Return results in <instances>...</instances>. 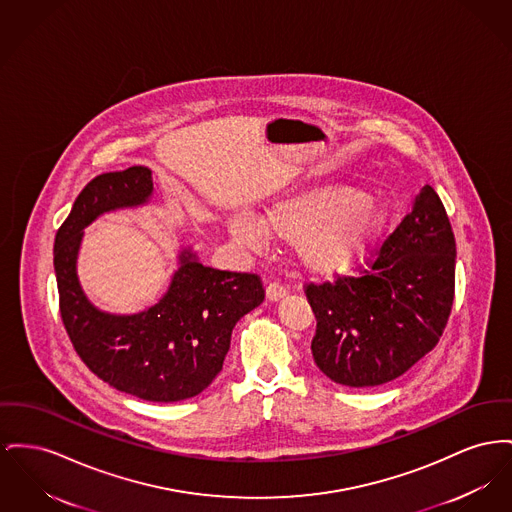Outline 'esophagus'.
Wrapping results in <instances>:
<instances>
[{
  "instance_id": "34e87169",
  "label": "esophagus",
  "mask_w": 512,
  "mask_h": 512,
  "mask_svg": "<svg viewBox=\"0 0 512 512\" xmlns=\"http://www.w3.org/2000/svg\"><path fill=\"white\" fill-rule=\"evenodd\" d=\"M286 286L284 284H280V282H271L269 286H267V300L278 301L282 300L284 296H286Z\"/></svg>"
}]
</instances>
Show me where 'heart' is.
Returning a JSON list of instances; mask_svg holds the SVG:
<instances>
[{"instance_id":"heart-1","label":"heart","mask_w":512,"mask_h":512,"mask_svg":"<svg viewBox=\"0 0 512 512\" xmlns=\"http://www.w3.org/2000/svg\"><path fill=\"white\" fill-rule=\"evenodd\" d=\"M389 220L387 207L352 185H321L272 203L259 222L232 220L236 240L259 247L265 238L294 245L298 261L313 274L352 269L379 240Z\"/></svg>"}]
</instances>
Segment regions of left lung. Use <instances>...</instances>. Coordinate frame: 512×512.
Returning <instances> with one entry per match:
<instances>
[{
    "label": "left lung",
    "instance_id": "1",
    "mask_svg": "<svg viewBox=\"0 0 512 512\" xmlns=\"http://www.w3.org/2000/svg\"><path fill=\"white\" fill-rule=\"evenodd\" d=\"M456 241L431 185L383 241L360 276L307 284L317 367L346 387H377L431 352L454 300Z\"/></svg>",
    "mask_w": 512,
    "mask_h": 512
}]
</instances>
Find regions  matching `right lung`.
Here are the masks:
<instances>
[{"label":"right lung","mask_w":512,"mask_h":512,"mask_svg":"<svg viewBox=\"0 0 512 512\" xmlns=\"http://www.w3.org/2000/svg\"><path fill=\"white\" fill-rule=\"evenodd\" d=\"M151 170L131 166L87 183L54 243L60 313L69 340L96 377L149 402H178L205 391L220 373L232 329L265 300L253 272L218 271L183 249L164 298L135 315L96 309L81 290L77 253L83 228L104 212L151 199Z\"/></svg>","instance_id":"right-lung-1"}]
</instances>
